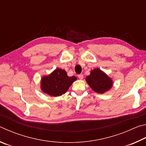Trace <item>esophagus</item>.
I'll return each mask as SVG.
<instances>
[{
    "mask_svg": "<svg viewBox=\"0 0 146 146\" xmlns=\"http://www.w3.org/2000/svg\"><path fill=\"white\" fill-rule=\"evenodd\" d=\"M78 76L79 79H80V80H82V79H83V75L82 74H79Z\"/></svg>",
    "mask_w": 146,
    "mask_h": 146,
    "instance_id": "obj_1",
    "label": "esophagus"
}]
</instances>
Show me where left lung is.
I'll return each mask as SVG.
<instances>
[{"label": "left lung", "instance_id": "1", "mask_svg": "<svg viewBox=\"0 0 146 146\" xmlns=\"http://www.w3.org/2000/svg\"><path fill=\"white\" fill-rule=\"evenodd\" d=\"M86 82L96 92L103 94L112 86V81L99 68L94 69L86 78Z\"/></svg>", "mask_w": 146, "mask_h": 146}]
</instances>
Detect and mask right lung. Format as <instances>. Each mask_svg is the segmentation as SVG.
<instances>
[{
	"label": "right lung",
	"instance_id": "right-lung-1",
	"mask_svg": "<svg viewBox=\"0 0 146 146\" xmlns=\"http://www.w3.org/2000/svg\"><path fill=\"white\" fill-rule=\"evenodd\" d=\"M76 79L75 76L68 77L65 70L56 68L50 75L42 78L41 88L49 96H60L68 90Z\"/></svg>",
	"mask_w": 146,
	"mask_h": 146
}]
</instances>
